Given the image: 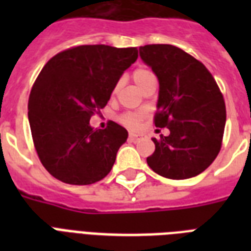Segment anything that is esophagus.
<instances>
[{
  "label": "esophagus",
  "instance_id": "1",
  "mask_svg": "<svg viewBox=\"0 0 251 251\" xmlns=\"http://www.w3.org/2000/svg\"><path fill=\"white\" fill-rule=\"evenodd\" d=\"M142 134H138V133H129V141L130 142H138L139 139H142Z\"/></svg>",
  "mask_w": 251,
  "mask_h": 251
}]
</instances>
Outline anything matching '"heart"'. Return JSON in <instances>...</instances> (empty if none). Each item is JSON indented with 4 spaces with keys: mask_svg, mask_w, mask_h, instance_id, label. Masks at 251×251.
<instances>
[{
    "mask_svg": "<svg viewBox=\"0 0 251 251\" xmlns=\"http://www.w3.org/2000/svg\"><path fill=\"white\" fill-rule=\"evenodd\" d=\"M153 76L151 73L147 70V69L139 68L137 69L135 72L133 73V78L134 82L137 83V86H141L145 80H147L149 78ZM146 113L143 110H135V112H126L120 117V121H121L122 125H125L126 127H129V129H137L139 127L143 121V118H145Z\"/></svg>",
    "mask_w": 251,
    "mask_h": 251,
    "instance_id": "heart-1",
    "label": "heart"
}]
</instances>
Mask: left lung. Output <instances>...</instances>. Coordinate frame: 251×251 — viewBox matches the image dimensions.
I'll use <instances>...</instances> for the list:
<instances>
[{
    "label": "left lung",
    "mask_w": 251,
    "mask_h": 251,
    "mask_svg": "<svg viewBox=\"0 0 251 251\" xmlns=\"http://www.w3.org/2000/svg\"><path fill=\"white\" fill-rule=\"evenodd\" d=\"M139 54L159 79L155 126L171 131L152 138L155 151L147 164L165 178L195 177L222 149L226 120L222 91L201 61L175 45H145Z\"/></svg>",
    "instance_id": "1"
}]
</instances>
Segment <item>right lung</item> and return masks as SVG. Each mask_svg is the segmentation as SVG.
Wrapping results in <instances>:
<instances>
[{
  "label": "right lung",
  "mask_w": 251,
  "mask_h": 251,
  "mask_svg": "<svg viewBox=\"0 0 251 251\" xmlns=\"http://www.w3.org/2000/svg\"><path fill=\"white\" fill-rule=\"evenodd\" d=\"M137 58L135 47L79 45L45 64L29 94L28 120L37 156L54 178L91 185L109 173L127 131L113 121L95 130L90 120Z\"/></svg>",
  "instance_id": "1"
}]
</instances>
